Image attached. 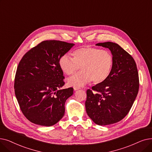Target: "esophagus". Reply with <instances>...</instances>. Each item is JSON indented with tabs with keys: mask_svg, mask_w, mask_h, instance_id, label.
I'll use <instances>...</instances> for the list:
<instances>
[{
	"mask_svg": "<svg viewBox=\"0 0 152 152\" xmlns=\"http://www.w3.org/2000/svg\"><path fill=\"white\" fill-rule=\"evenodd\" d=\"M81 88H79V87H74V90L75 91H77L78 89H80Z\"/></svg>",
	"mask_w": 152,
	"mask_h": 152,
	"instance_id": "1",
	"label": "esophagus"
}]
</instances>
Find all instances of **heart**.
Here are the masks:
<instances>
[{"mask_svg":"<svg viewBox=\"0 0 152 152\" xmlns=\"http://www.w3.org/2000/svg\"><path fill=\"white\" fill-rule=\"evenodd\" d=\"M72 56L63 55L59 58L58 65L68 76L74 75L81 67L82 71L68 80V84L74 87H81L92 81L95 84L102 83L114 68V58L108 50L84 47L75 50Z\"/></svg>","mask_w":152,"mask_h":152,"instance_id":"obj_1","label":"heart"}]
</instances>
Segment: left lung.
<instances>
[{
  "mask_svg": "<svg viewBox=\"0 0 152 152\" xmlns=\"http://www.w3.org/2000/svg\"><path fill=\"white\" fill-rule=\"evenodd\" d=\"M96 45L110 50L114 68L106 80L87 90L85 106L92 121L106 125L119 122L127 115L138 94L139 78L134 59L121 46L110 42Z\"/></svg>",
  "mask_w": 152,
  "mask_h": 152,
  "instance_id": "1",
  "label": "left lung"
}]
</instances>
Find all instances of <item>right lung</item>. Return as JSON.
Returning <instances> with one entry per match:
<instances>
[{
	"instance_id": "add662e5",
	"label": "right lung",
	"mask_w": 152,
	"mask_h": 152,
	"mask_svg": "<svg viewBox=\"0 0 152 152\" xmlns=\"http://www.w3.org/2000/svg\"><path fill=\"white\" fill-rule=\"evenodd\" d=\"M75 45L59 40H46L32 48L19 62L15 94L23 114L31 122L50 127L64 114V104L73 88L64 84L58 60Z\"/></svg>"
}]
</instances>
